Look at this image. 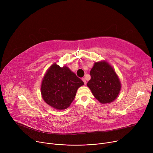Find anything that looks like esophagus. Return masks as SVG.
Wrapping results in <instances>:
<instances>
[{"label": "esophagus", "mask_w": 153, "mask_h": 153, "mask_svg": "<svg viewBox=\"0 0 153 153\" xmlns=\"http://www.w3.org/2000/svg\"><path fill=\"white\" fill-rule=\"evenodd\" d=\"M82 80H83V82H84L85 85H86V79H85V78H82Z\"/></svg>", "instance_id": "esophagus-1"}]
</instances>
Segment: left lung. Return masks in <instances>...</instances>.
Here are the masks:
<instances>
[{"label":"left lung","mask_w":153,"mask_h":153,"mask_svg":"<svg viewBox=\"0 0 153 153\" xmlns=\"http://www.w3.org/2000/svg\"><path fill=\"white\" fill-rule=\"evenodd\" d=\"M87 83L95 98L101 103H110L118 97L121 83L111 65L105 60L94 62Z\"/></svg>","instance_id":"left-lung-1"}]
</instances>
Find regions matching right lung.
Returning <instances> with one entry per match:
<instances>
[{
  "mask_svg": "<svg viewBox=\"0 0 153 153\" xmlns=\"http://www.w3.org/2000/svg\"><path fill=\"white\" fill-rule=\"evenodd\" d=\"M83 82L68 67L51 65L43 76L40 91L42 99L48 105L58 110L68 108L74 99Z\"/></svg>",
  "mask_w": 153,
  "mask_h": 153,
  "instance_id": "right-lung-1",
  "label": "right lung"
}]
</instances>
